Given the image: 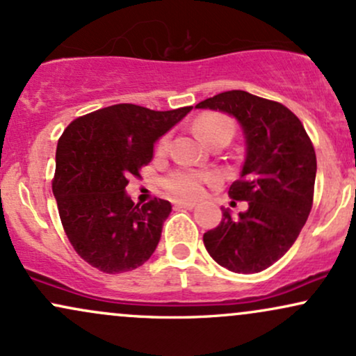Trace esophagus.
<instances>
[{
  "mask_svg": "<svg viewBox=\"0 0 356 356\" xmlns=\"http://www.w3.org/2000/svg\"><path fill=\"white\" fill-rule=\"evenodd\" d=\"M175 207H184V209H194L195 202H189V201H175Z\"/></svg>",
  "mask_w": 356,
  "mask_h": 356,
  "instance_id": "1",
  "label": "esophagus"
}]
</instances>
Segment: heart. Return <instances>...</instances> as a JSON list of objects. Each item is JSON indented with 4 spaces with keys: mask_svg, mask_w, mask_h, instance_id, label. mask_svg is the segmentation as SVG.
I'll list each match as a JSON object with an SVG mask.
<instances>
[{
    "mask_svg": "<svg viewBox=\"0 0 356 356\" xmlns=\"http://www.w3.org/2000/svg\"><path fill=\"white\" fill-rule=\"evenodd\" d=\"M199 134L209 140L212 136L218 132H234V124L229 117L220 115V113H209L204 115L201 120L197 122ZM169 136H164L159 140L157 152L164 154L169 149ZM214 179V174L202 172V170L187 169V167H177V169L167 172L162 177V186L167 192L181 199H197L202 194L204 184L211 182Z\"/></svg>",
    "mask_w": 356,
    "mask_h": 356,
    "instance_id": "obj_1",
    "label": "heart"
}]
</instances>
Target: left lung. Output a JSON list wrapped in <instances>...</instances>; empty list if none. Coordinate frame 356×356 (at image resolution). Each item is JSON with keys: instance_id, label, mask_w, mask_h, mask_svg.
I'll return each instance as SVG.
<instances>
[{"instance_id": "left-lung-1", "label": "left lung", "mask_w": 356, "mask_h": 356, "mask_svg": "<svg viewBox=\"0 0 356 356\" xmlns=\"http://www.w3.org/2000/svg\"><path fill=\"white\" fill-rule=\"evenodd\" d=\"M236 117L246 138V161L229 197L248 211L222 209L218 227L204 234L212 259L232 273H259L293 246L313 206L316 154L295 113L283 104L229 90L195 105Z\"/></svg>"}]
</instances>
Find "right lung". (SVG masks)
Segmentation results:
<instances>
[{"label": "right lung", "mask_w": 356, "mask_h": 356, "mask_svg": "<svg viewBox=\"0 0 356 356\" xmlns=\"http://www.w3.org/2000/svg\"><path fill=\"white\" fill-rule=\"evenodd\" d=\"M191 110L118 104L75 118L61 134L51 189L65 234L90 266L118 275L154 254L172 206L157 197L134 204L125 187L152 161L155 140Z\"/></svg>", "instance_id": "obj_1"}]
</instances>
